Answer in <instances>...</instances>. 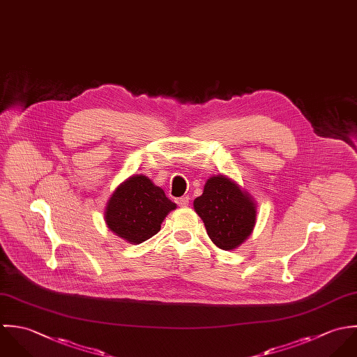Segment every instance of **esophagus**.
<instances>
[{"label":"esophagus","mask_w":357,"mask_h":357,"mask_svg":"<svg viewBox=\"0 0 357 357\" xmlns=\"http://www.w3.org/2000/svg\"><path fill=\"white\" fill-rule=\"evenodd\" d=\"M176 203H178L179 207H188L189 206V197L188 196L179 197V199H176Z\"/></svg>","instance_id":"1"}]
</instances>
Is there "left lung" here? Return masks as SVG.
I'll use <instances>...</instances> for the list:
<instances>
[{"instance_id":"8db88e82","label":"left lung","mask_w":357,"mask_h":357,"mask_svg":"<svg viewBox=\"0 0 357 357\" xmlns=\"http://www.w3.org/2000/svg\"><path fill=\"white\" fill-rule=\"evenodd\" d=\"M193 207L203 219L211 241L225 251L240 247L257 223V202L226 175L208 178L203 195L195 199Z\"/></svg>"}]
</instances>
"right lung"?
<instances>
[{
	"mask_svg": "<svg viewBox=\"0 0 357 357\" xmlns=\"http://www.w3.org/2000/svg\"><path fill=\"white\" fill-rule=\"evenodd\" d=\"M176 208L144 175H132L120 183L105 207L107 227L131 244H141L158 233L165 216Z\"/></svg>",
	"mask_w": 357,
	"mask_h": 357,
	"instance_id": "obj_1",
	"label": "right lung"
}]
</instances>
